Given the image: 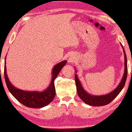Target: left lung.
<instances>
[{
	"mask_svg": "<svg viewBox=\"0 0 132 132\" xmlns=\"http://www.w3.org/2000/svg\"><path fill=\"white\" fill-rule=\"evenodd\" d=\"M123 52L124 54H125V72H124L123 78H122V81H121L119 85L118 86V87L113 91L110 92V94H108L105 95H99V96L89 94L82 88L78 76H77L76 75H75V81L76 86L77 88V92H78V95L83 102H84L86 104H88V105L92 106L105 105L111 102L119 94V93L122 90V89L123 88L125 84V82H126L127 77V70H128L127 69V56L124 49Z\"/></svg>",
	"mask_w": 132,
	"mask_h": 132,
	"instance_id": "8db88e82",
	"label": "left lung"
}]
</instances>
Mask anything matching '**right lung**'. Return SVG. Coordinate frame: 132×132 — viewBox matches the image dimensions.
<instances>
[{"label": "right lung", "mask_w": 132, "mask_h": 132, "mask_svg": "<svg viewBox=\"0 0 132 132\" xmlns=\"http://www.w3.org/2000/svg\"><path fill=\"white\" fill-rule=\"evenodd\" d=\"M66 61H63L54 66L52 71L53 78L50 85L43 92L37 91H25L20 90L13 85L9 81L7 73H6L5 62L4 65V77L7 88L10 93L15 99L23 105L30 108H41L45 107L50 103L53 100L55 96V87H54V79L56 78L59 72L62 68L66 64Z\"/></svg>", "instance_id": "right-lung-1"}]
</instances>
